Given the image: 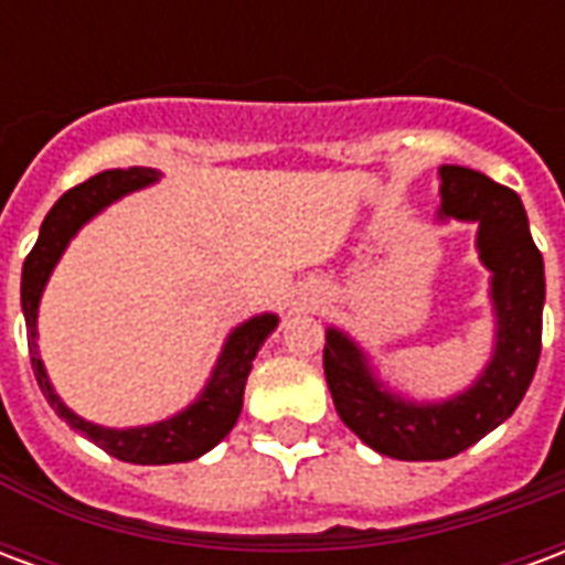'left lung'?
<instances>
[{
    "instance_id": "left-lung-1",
    "label": "left lung",
    "mask_w": 565,
    "mask_h": 565,
    "mask_svg": "<svg viewBox=\"0 0 565 565\" xmlns=\"http://www.w3.org/2000/svg\"><path fill=\"white\" fill-rule=\"evenodd\" d=\"M436 217L478 223L475 247L490 271L493 354L462 393L417 403L375 375L369 354L330 327L323 372L344 426L393 460H448L514 415L542 354L545 263L530 235L521 196L466 166L438 169Z\"/></svg>"
}]
</instances>
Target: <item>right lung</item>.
<instances>
[{
    "instance_id": "obj_1",
    "label": "right lung",
    "mask_w": 565,
    "mask_h": 565,
    "mask_svg": "<svg viewBox=\"0 0 565 565\" xmlns=\"http://www.w3.org/2000/svg\"><path fill=\"white\" fill-rule=\"evenodd\" d=\"M160 181L157 169L132 166V169H108V172L93 174L90 181L72 186L68 193L56 199V205L47 211L39 242L30 250V257L23 263L20 275V306L26 318V335H30L32 372L42 387L44 399L51 403L56 415L63 417L72 429H78L81 436L90 438L93 445H99L105 454H111L124 462H139V466H166V462H186L196 460L202 454H209L221 438L230 436L238 415H242V399H245V381L254 366V356L278 327V315H257V318L238 323L217 356V363L211 369V379L193 403L184 412L157 420V424L127 426H99L75 415L60 396L54 384L47 379L42 356H39V302H42L44 287L51 271L63 257L68 242L78 235V230L87 221H93L99 211H105L111 202H117L127 193H136L141 186H150Z\"/></svg>"
}]
</instances>
